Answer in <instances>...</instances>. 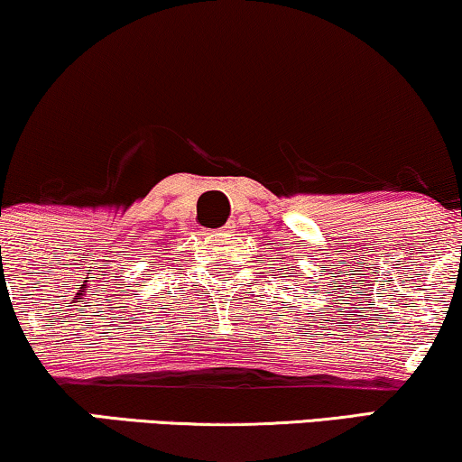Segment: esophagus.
Wrapping results in <instances>:
<instances>
[{
  "label": "esophagus",
  "mask_w": 462,
  "mask_h": 462,
  "mask_svg": "<svg viewBox=\"0 0 462 462\" xmlns=\"http://www.w3.org/2000/svg\"><path fill=\"white\" fill-rule=\"evenodd\" d=\"M232 230V226L230 224H227V226H224V227H221V232H230Z\"/></svg>",
  "instance_id": "obj_1"
}]
</instances>
